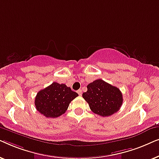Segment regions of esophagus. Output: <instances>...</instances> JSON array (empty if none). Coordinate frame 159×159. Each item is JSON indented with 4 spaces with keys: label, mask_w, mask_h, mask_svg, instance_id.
<instances>
[{
    "label": "esophagus",
    "mask_w": 159,
    "mask_h": 159,
    "mask_svg": "<svg viewBox=\"0 0 159 159\" xmlns=\"http://www.w3.org/2000/svg\"><path fill=\"white\" fill-rule=\"evenodd\" d=\"M77 93L78 94H79V95H82V90H77Z\"/></svg>",
    "instance_id": "obj_1"
}]
</instances>
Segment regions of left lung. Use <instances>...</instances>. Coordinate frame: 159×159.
Instances as JSON below:
<instances>
[{
    "label": "left lung",
    "instance_id": "1",
    "mask_svg": "<svg viewBox=\"0 0 159 159\" xmlns=\"http://www.w3.org/2000/svg\"><path fill=\"white\" fill-rule=\"evenodd\" d=\"M82 97L91 111L101 116H108L119 110L123 98L120 90L102 80H96L87 86Z\"/></svg>",
    "mask_w": 159,
    "mask_h": 159
}]
</instances>
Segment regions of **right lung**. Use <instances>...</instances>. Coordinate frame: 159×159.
<instances>
[{
	"label": "right lung",
	"instance_id": "right-lung-1",
	"mask_svg": "<svg viewBox=\"0 0 159 159\" xmlns=\"http://www.w3.org/2000/svg\"><path fill=\"white\" fill-rule=\"evenodd\" d=\"M78 94L64 84L53 82L39 91L34 100L36 109L48 118H56L64 114L69 103Z\"/></svg>",
	"mask_w": 159,
	"mask_h": 159
}]
</instances>
